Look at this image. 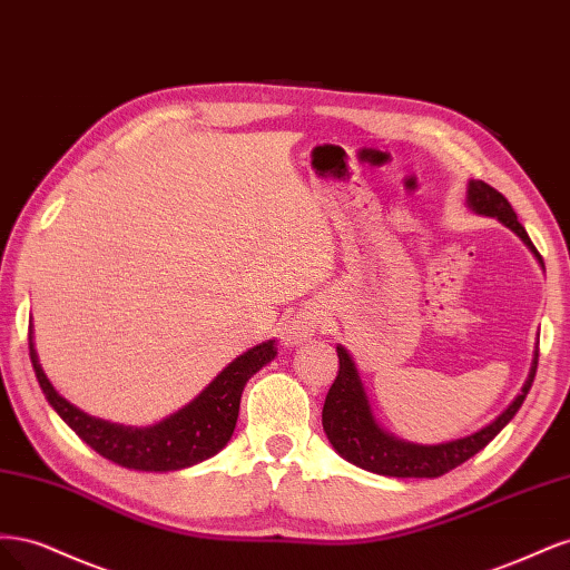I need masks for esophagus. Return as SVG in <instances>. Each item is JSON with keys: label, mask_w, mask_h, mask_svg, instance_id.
<instances>
[{"label": "esophagus", "mask_w": 570, "mask_h": 570, "mask_svg": "<svg viewBox=\"0 0 570 570\" xmlns=\"http://www.w3.org/2000/svg\"><path fill=\"white\" fill-rule=\"evenodd\" d=\"M321 323V312L316 306H304L299 312L287 318L281 327V342L285 347H297V344H304L306 340H312L316 327Z\"/></svg>", "instance_id": "obj_1"}]
</instances>
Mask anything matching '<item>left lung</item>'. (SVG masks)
I'll use <instances>...</instances> for the list:
<instances>
[{"label": "left lung", "mask_w": 570, "mask_h": 570, "mask_svg": "<svg viewBox=\"0 0 570 570\" xmlns=\"http://www.w3.org/2000/svg\"><path fill=\"white\" fill-rule=\"evenodd\" d=\"M465 206L478 216L497 218L513 235H519L521 243L534 254L538 264L544 268L542 256L530 243L525 228L521 226L519 218H515V212L511 209V204L502 193H497L494 187L482 180H469V185H465ZM538 344L540 335L538 342H534L530 373L521 392L515 394V400L485 428H480L465 438L440 444L406 442L387 433L375 419L366 387L361 383V375L352 354L347 352V347L337 344L340 373L333 387L327 390L323 404L325 438L344 461H350L364 471L390 478H440L456 469L463 461H469L473 454L482 450V446H488L499 435V430L515 416V411L521 409V404L525 402V394L532 387L534 371H538Z\"/></svg>", "instance_id": "left-lung-1"}]
</instances>
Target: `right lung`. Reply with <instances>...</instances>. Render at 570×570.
Masks as SVG:
<instances>
[{
    "label": "right lung",
    "instance_id": "obj_1",
    "mask_svg": "<svg viewBox=\"0 0 570 570\" xmlns=\"http://www.w3.org/2000/svg\"><path fill=\"white\" fill-rule=\"evenodd\" d=\"M30 361L36 368L38 383L47 396L49 406L55 409L63 423L73 433L90 444L92 450L124 469L168 473L189 469L218 454L233 438V430L239 416V400L249 377L262 371L278 354L275 340L256 344L233 358L214 381L206 385L193 402L170 413L164 421L145 428L111 423L105 419H95L90 413L80 411L55 390L42 371L40 356L36 350V335L30 323Z\"/></svg>",
    "mask_w": 570,
    "mask_h": 570
}]
</instances>
